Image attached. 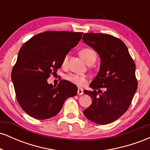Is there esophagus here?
Returning a JSON list of instances; mask_svg holds the SVG:
<instances>
[{"mask_svg":"<svg viewBox=\"0 0 150 150\" xmlns=\"http://www.w3.org/2000/svg\"><path fill=\"white\" fill-rule=\"evenodd\" d=\"M77 94H78L79 95H82V94H83V89L79 88L78 90H77Z\"/></svg>","mask_w":150,"mask_h":150,"instance_id":"34e87169","label":"esophagus"}]
</instances>
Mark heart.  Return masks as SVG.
<instances>
[{
  "label": "heart",
  "mask_w": 150,
  "mask_h": 150,
  "mask_svg": "<svg viewBox=\"0 0 150 150\" xmlns=\"http://www.w3.org/2000/svg\"><path fill=\"white\" fill-rule=\"evenodd\" d=\"M80 55L87 64L94 63L97 58L96 53L90 49H82L80 52ZM67 62H68V56H65L63 60V65H66ZM67 80L76 85L82 86L85 85L86 82V75H78V74H70L67 76Z\"/></svg>",
  "instance_id": "1"
}]
</instances>
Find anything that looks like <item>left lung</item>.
<instances>
[{
	"mask_svg": "<svg viewBox=\"0 0 150 150\" xmlns=\"http://www.w3.org/2000/svg\"><path fill=\"white\" fill-rule=\"evenodd\" d=\"M82 40L99 54V73L85 90L92 103L83 111L94 123L106 125L115 121L128 110L137 88L135 64L125 44L105 34H84ZM104 87V92L100 89Z\"/></svg>",
	"mask_w": 150,
	"mask_h": 150,
	"instance_id": "obj_1",
	"label": "left lung"
}]
</instances>
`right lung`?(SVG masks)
<instances>
[{"label":"right lung","mask_w":150,"mask_h":150,"mask_svg":"<svg viewBox=\"0 0 150 150\" xmlns=\"http://www.w3.org/2000/svg\"><path fill=\"white\" fill-rule=\"evenodd\" d=\"M82 36V32L49 31L22 45L11 79L19 104L30 116L39 120L52 118L68 98L77 94V87L73 83L64 80L55 87L47 79L61 68L63 58Z\"/></svg>","instance_id":"obj_1"}]
</instances>
